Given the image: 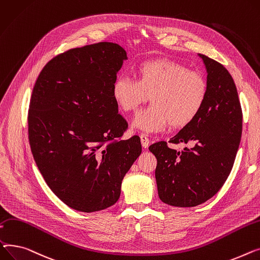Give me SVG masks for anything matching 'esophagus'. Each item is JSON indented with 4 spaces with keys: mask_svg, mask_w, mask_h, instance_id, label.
Masks as SVG:
<instances>
[{
    "mask_svg": "<svg viewBox=\"0 0 260 260\" xmlns=\"http://www.w3.org/2000/svg\"><path fill=\"white\" fill-rule=\"evenodd\" d=\"M141 142L143 148H148L149 147V139L146 134H141Z\"/></svg>",
    "mask_w": 260,
    "mask_h": 260,
    "instance_id": "esophagus-1",
    "label": "esophagus"
}]
</instances>
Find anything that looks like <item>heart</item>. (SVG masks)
I'll return each instance as SVG.
<instances>
[{
	"instance_id": "b5f03b06",
	"label": "heart",
	"mask_w": 260,
	"mask_h": 260,
	"mask_svg": "<svg viewBox=\"0 0 260 260\" xmlns=\"http://www.w3.org/2000/svg\"><path fill=\"white\" fill-rule=\"evenodd\" d=\"M208 87L204 76L173 59L146 60L135 68V79L118 76L112 96L125 112L136 110L150 96L152 103L133 120V127L158 132L189 125L206 103Z\"/></svg>"
}]
</instances>
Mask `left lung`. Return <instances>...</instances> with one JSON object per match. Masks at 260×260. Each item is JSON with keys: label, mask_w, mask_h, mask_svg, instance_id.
<instances>
[{"label": "left lung", "mask_w": 260, "mask_h": 260, "mask_svg": "<svg viewBox=\"0 0 260 260\" xmlns=\"http://www.w3.org/2000/svg\"><path fill=\"white\" fill-rule=\"evenodd\" d=\"M207 69L208 95L189 125L170 140L192 144L176 151L158 142L149 147L157 159L155 178L160 201L195 207L214 196L230 174L240 143L242 111L235 83L216 60L198 53Z\"/></svg>", "instance_id": "8db88e82"}]
</instances>
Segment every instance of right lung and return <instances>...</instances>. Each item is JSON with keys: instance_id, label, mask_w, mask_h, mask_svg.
Returning a JSON list of instances; mask_svg holds the SVG:
<instances>
[{"instance_id": "right-lung-1", "label": "right lung", "mask_w": 260, "mask_h": 260, "mask_svg": "<svg viewBox=\"0 0 260 260\" xmlns=\"http://www.w3.org/2000/svg\"><path fill=\"white\" fill-rule=\"evenodd\" d=\"M127 59L118 44L101 42L50 59L35 84L28 111L29 144L51 191L71 209L95 212L113 206L121 181L142 153L112 96Z\"/></svg>"}]
</instances>
